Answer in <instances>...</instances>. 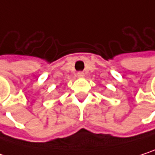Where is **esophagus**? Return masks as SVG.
<instances>
[{"mask_svg":"<svg viewBox=\"0 0 155 155\" xmlns=\"http://www.w3.org/2000/svg\"><path fill=\"white\" fill-rule=\"evenodd\" d=\"M77 76L79 78H83L84 77V74H83L82 72H79L77 74Z\"/></svg>","mask_w":155,"mask_h":155,"instance_id":"esophagus-1","label":"esophagus"}]
</instances>
